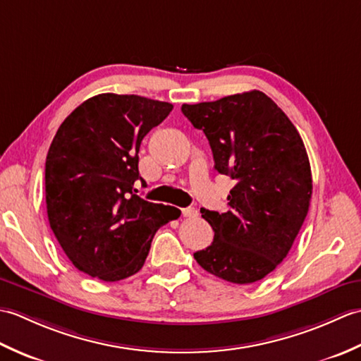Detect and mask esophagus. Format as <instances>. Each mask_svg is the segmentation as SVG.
Listing matches in <instances>:
<instances>
[{
  "mask_svg": "<svg viewBox=\"0 0 361 361\" xmlns=\"http://www.w3.org/2000/svg\"><path fill=\"white\" fill-rule=\"evenodd\" d=\"M181 214H183V217H189V219H194V217L198 216V212H197L195 208H183Z\"/></svg>",
  "mask_w": 361,
  "mask_h": 361,
  "instance_id": "34e87169",
  "label": "esophagus"
}]
</instances>
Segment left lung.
<instances>
[{"label":"left lung","mask_w":361,"mask_h":361,"mask_svg":"<svg viewBox=\"0 0 361 361\" xmlns=\"http://www.w3.org/2000/svg\"><path fill=\"white\" fill-rule=\"evenodd\" d=\"M181 111L208 137L216 171L235 180L226 212L200 209L214 240L194 257L228 282L264 279L286 259L309 212L312 172L301 136L257 90L183 104Z\"/></svg>","instance_id":"8db88e82"}]
</instances>
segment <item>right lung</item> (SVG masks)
<instances>
[{
	"label": "right lung",
	"mask_w": 361,
	"mask_h": 361,
	"mask_svg": "<svg viewBox=\"0 0 361 361\" xmlns=\"http://www.w3.org/2000/svg\"><path fill=\"white\" fill-rule=\"evenodd\" d=\"M173 105L104 93L80 104L51 142L44 166L54 235L78 270L116 282L137 273L158 229L181 211L133 194L142 137Z\"/></svg>",
	"instance_id": "1"
}]
</instances>
